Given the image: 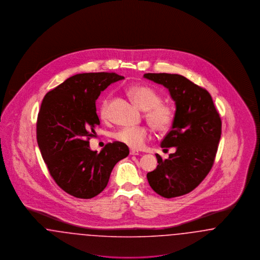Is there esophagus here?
Masks as SVG:
<instances>
[{
  "label": "esophagus",
  "instance_id": "esophagus-1",
  "mask_svg": "<svg viewBox=\"0 0 260 260\" xmlns=\"http://www.w3.org/2000/svg\"><path fill=\"white\" fill-rule=\"evenodd\" d=\"M129 154H131V155H135V156H136V155H139V152H138V151H136V150H133V149H132V150L129 151Z\"/></svg>",
  "mask_w": 260,
  "mask_h": 260
}]
</instances>
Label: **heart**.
Returning a JSON list of instances; mask_svg holds the SVG:
<instances>
[{
	"mask_svg": "<svg viewBox=\"0 0 260 260\" xmlns=\"http://www.w3.org/2000/svg\"><path fill=\"white\" fill-rule=\"evenodd\" d=\"M128 94L136 105L145 110V118L153 129L159 134L170 131L175 119L173 107L161 102V95L148 86H135L128 89ZM99 117L102 121L109 119V98L103 99L99 105ZM114 138L133 149L141 148L149 138L146 126H124L114 134Z\"/></svg>",
	"mask_w": 260,
	"mask_h": 260,
	"instance_id": "obj_1",
	"label": "heart"
}]
</instances>
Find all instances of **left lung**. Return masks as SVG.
<instances>
[{
	"mask_svg": "<svg viewBox=\"0 0 260 260\" xmlns=\"http://www.w3.org/2000/svg\"><path fill=\"white\" fill-rule=\"evenodd\" d=\"M144 78L169 88L175 101V119L161 148L175 147L169 159L156 155L158 166L147 173L149 185L161 197L193 191L213 166L221 136V119L210 92L178 74L146 73Z\"/></svg>",
	"mask_w": 260,
	"mask_h": 260,
	"instance_id": "left-lung-1",
	"label": "left lung"
}]
</instances>
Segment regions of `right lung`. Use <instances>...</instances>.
I'll list each match as a JSON object with an SVG mask.
<instances>
[{"mask_svg":"<svg viewBox=\"0 0 260 260\" xmlns=\"http://www.w3.org/2000/svg\"><path fill=\"white\" fill-rule=\"evenodd\" d=\"M123 79L113 72L75 75L43 99L38 145L52 179L73 197L98 196L107 186L115 165L129 153L119 141L106 144L99 154L89 148V139L100 124L95 101L101 91Z\"/></svg>","mask_w":260,"mask_h":260,"instance_id":"obj_1","label":"right lung"}]
</instances>
